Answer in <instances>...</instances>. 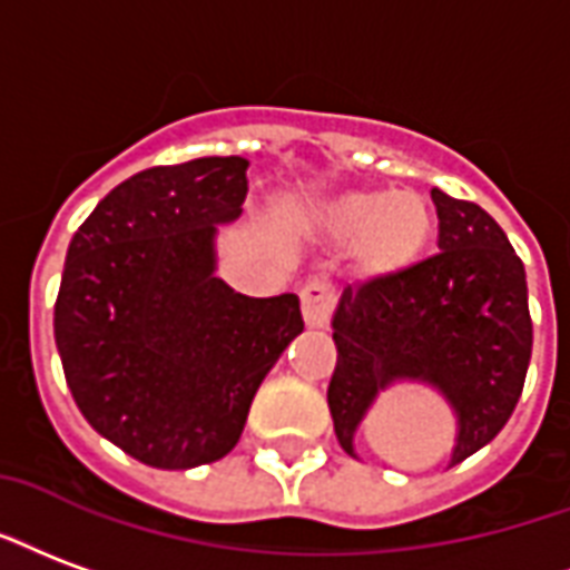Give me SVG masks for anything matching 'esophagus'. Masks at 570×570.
Wrapping results in <instances>:
<instances>
[{
    "label": "esophagus",
    "mask_w": 570,
    "mask_h": 570,
    "mask_svg": "<svg viewBox=\"0 0 570 570\" xmlns=\"http://www.w3.org/2000/svg\"><path fill=\"white\" fill-rule=\"evenodd\" d=\"M332 302H335V289H332V284H326V281H311V284L302 289V317H305V326H326Z\"/></svg>",
    "instance_id": "34e87169"
}]
</instances>
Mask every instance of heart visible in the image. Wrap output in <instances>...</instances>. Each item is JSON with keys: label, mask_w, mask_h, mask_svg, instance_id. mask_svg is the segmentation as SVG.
I'll use <instances>...</instances> for the list:
<instances>
[{"label": "heart", "mask_w": 570, "mask_h": 570, "mask_svg": "<svg viewBox=\"0 0 570 570\" xmlns=\"http://www.w3.org/2000/svg\"><path fill=\"white\" fill-rule=\"evenodd\" d=\"M305 226L323 242H350V263L362 281H392L435 242L438 210L420 189H341L311 208Z\"/></svg>", "instance_id": "b5f03b06"}]
</instances>
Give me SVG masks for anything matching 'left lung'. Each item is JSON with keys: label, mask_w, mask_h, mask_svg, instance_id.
I'll return each instance as SVG.
<instances>
[{"label": "left lung", "mask_w": 570, "mask_h": 570, "mask_svg": "<svg viewBox=\"0 0 570 570\" xmlns=\"http://www.w3.org/2000/svg\"><path fill=\"white\" fill-rule=\"evenodd\" d=\"M441 253L392 281L347 286L332 314L338 365L328 411L344 453L383 392L435 390L453 411L446 468L499 435L520 402L532 360L529 286L508 235L474 202L432 189Z\"/></svg>", "instance_id": "1"}]
</instances>
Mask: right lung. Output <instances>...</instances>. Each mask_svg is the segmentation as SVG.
<instances>
[{
  "mask_svg": "<svg viewBox=\"0 0 570 570\" xmlns=\"http://www.w3.org/2000/svg\"><path fill=\"white\" fill-rule=\"evenodd\" d=\"M247 166L145 168L71 235L53 307L66 383L87 423L150 468L226 456L305 328L293 293L250 298L217 277V232L242 217Z\"/></svg>",
  "mask_w": 570,
  "mask_h": 570,
  "instance_id": "add662e5",
  "label": "right lung"
}]
</instances>
